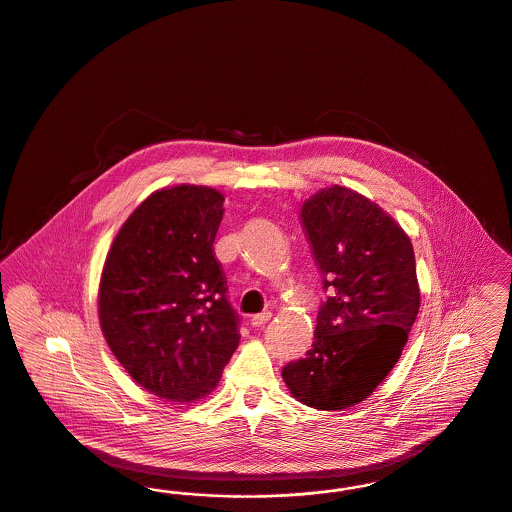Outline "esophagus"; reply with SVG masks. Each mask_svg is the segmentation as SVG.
Segmentation results:
<instances>
[{
    "label": "esophagus",
    "instance_id": "esophagus-1",
    "mask_svg": "<svg viewBox=\"0 0 512 512\" xmlns=\"http://www.w3.org/2000/svg\"><path fill=\"white\" fill-rule=\"evenodd\" d=\"M270 318H272V313H270V311H263V313H259V315H253V317H251V326L261 328V326H265V324H267Z\"/></svg>",
    "mask_w": 512,
    "mask_h": 512
}]
</instances>
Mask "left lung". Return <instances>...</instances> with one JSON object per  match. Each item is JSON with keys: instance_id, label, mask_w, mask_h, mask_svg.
I'll return each mask as SVG.
<instances>
[{"instance_id": "left-lung-1", "label": "left lung", "mask_w": 512, "mask_h": 512, "mask_svg": "<svg viewBox=\"0 0 512 512\" xmlns=\"http://www.w3.org/2000/svg\"><path fill=\"white\" fill-rule=\"evenodd\" d=\"M322 288L311 349L282 368L293 397L320 411L353 407L399 361L420 307L413 244L376 203L324 188L301 207Z\"/></svg>"}]
</instances>
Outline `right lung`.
<instances>
[{
	"instance_id": "obj_1",
	"label": "right lung",
	"mask_w": 512,
	"mask_h": 512,
	"mask_svg": "<svg viewBox=\"0 0 512 512\" xmlns=\"http://www.w3.org/2000/svg\"><path fill=\"white\" fill-rule=\"evenodd\" d=\"M224 195L180 184L122 224L99 282V324L122 368L153 395L192 403L217 388L240 317L215 257Z\"/></svg>"
}]
</instances>
